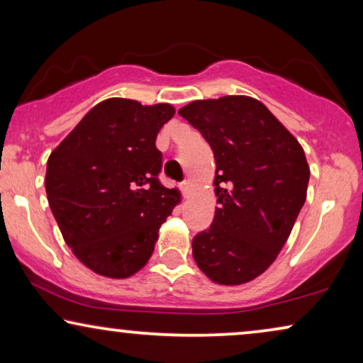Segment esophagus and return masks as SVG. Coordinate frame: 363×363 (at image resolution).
<instances>
[{
  "instance_id": "34e87169",
  "label": "esophagus",
  "mask_w": 363,
  "mask_h": 363,
  "mask_svg": "<svg viewBox=\"0 0 363 363\" xmlns=\"http://www.w3.org/2000/svg\"><path fill=\"white\" fill-rule=\"evenodd\" d=\"M190 190H191V182L190 180H185L182 183V191H183V195H188V193H190Z\"/></svg>"
}]
</instances>
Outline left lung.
<instances>
[{
  "mask_svg": "<svg viewBox=\"0 0 363 363\" xmlns=\"http://www.w3.org/2000/svg\"><path fill=\"white\" fill-rule=\"evenodd\" d=\"M210 143L220 208L193 238V257L223 286L262 274L289 238L309 183L294 135L264 104L246 96L195 101L178 111Z\"/></svg>",
  "mask_w": 363,
  "mask_h": 363,
  "instance_id": "1",
  "label": "left lung"
}]
</instances>
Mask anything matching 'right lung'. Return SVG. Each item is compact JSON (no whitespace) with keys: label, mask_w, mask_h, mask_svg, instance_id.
I'll use <instances>...</instances> for the list:
<instances>
[{"label":"right lung","mask_w":363,"mask_h":363,"mask_svg":"<svg viewBox=\"0 0 363 363\" xmlns=\"http://www.w3.org/2000/svg\"><path fill=\"white\" fill-rule=\"evenodd\" d=\"M170 104L107 99L89 111L48 160L46 193L64 241L97 274L125 279L150 259L158 230L180 201L158 180V132Z\"/></svg>","instance_id":"add662e5"}]
</instances>
